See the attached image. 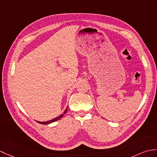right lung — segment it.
<instances>
[{
	"instance_id": "1",
	"label": "right lung",
	"mask_w": 157,
	"mask_h": 157,
	"mask_svg": "<svg viewBox=\"0 0 157 157\" xmlns=\"http://www.w3.org/2000/svg\"><path fill=\"white\" fill-rule=\"evenodd\" d=\"M67 108L66 109H65V110L63 112V114L59 115V116H57V117H56V118H55L52 119V120H49V121H47V122H39V121H37V120H36V122H37L39 123V124H51V123L54 122H56V121H57L58 120L61 119V118L62 117H63V116L65 115V113L67 112Z\"/></svg>"
}]
</instances>
